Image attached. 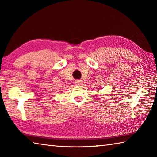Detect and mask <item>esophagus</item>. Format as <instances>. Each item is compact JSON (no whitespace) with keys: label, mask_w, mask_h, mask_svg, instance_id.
<instances>
[{"label":"esophagus","mask_w":157,"mask_h":157,"mask_svg":"<svg viewBox=\"0 0 157 157\" xmlns=\"http://www.w3.org/2000/svg\"><path fill=\"white\" fill-rule=\"evenodd\" d=\"M80 84H82L81 81H79V80H76V81H75V85H79Z\"/></svg>","instance_id":"esophagus-1"}]
</instances>
